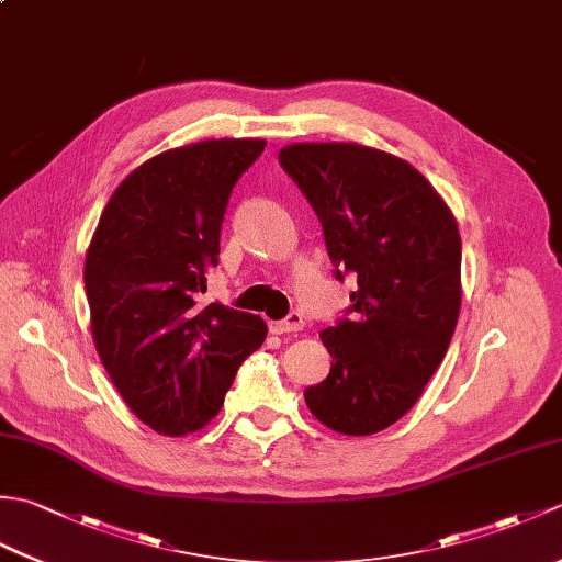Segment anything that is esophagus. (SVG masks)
<instances>
[{
	"label": "esophagus",
	"instance_id": "obj_1",
	"mask_svg": "<svg viewBox=\"0 0 562 562\" xmlns=\"http://www.w3.org/2000/svg\"><path fill=\"white\" fill-rule=\"evenodd\" d=\"M302 328H304V318L300 312H292L282 321H270V333H274V336H282V333H300Z\"/></svg>",
	"mask_w": 562,
	"mask_h": 562
}]
</instances>
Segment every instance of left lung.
<instances>
[{"mask_svg":"<svg viewBox=\"0 0 562 562\" xmlns=\"http://www.w3.org/2000/svg\"><path fill=\"white\" fill-rule=\"evenodd\" d=\"M278 159L324 226L336 280L357 278L348 312L321 333L333 364L304 391L306 405L336 432H381L420 398L457 328V220L420 171L386 151L312 142Z\"/></svg>","mask_w":562,"mask_h":562,"instance_id":"1","label":"left lung"}]
</instances>
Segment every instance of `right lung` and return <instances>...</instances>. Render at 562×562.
Masks as SVG:
<instances>
[{
  "mask_svg": "<svg viewBox=\"0 0 562 562\" xmlns=\"http://www.w3.org/2000/svg\"><path fill=\"white\" fill-rule=\"evenodd\" d=\"M262 149V139H207L142 164L115 188L87 250L101 362L130 411L161 435L205 427L268 336L260 316L200 302L232 190Z\"/></svg>",
  "mask_w": 562,
  "mask_h": 562,
  "instance_id": "obj_1",
  "label": "right lung"
}]
</instances>
